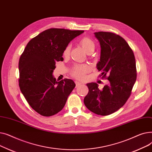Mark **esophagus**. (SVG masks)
Here are the masks:
<instances>
[{"instance_id":"esophagus-1","label":"esophagus","mask_w":152,"mask_h":152,"mask_svg":"<svg viewBox=\"0 0 152 152\" xmlns=\"http://www.w3.org/2000/svg\"><path fill=\"white\" fill-rule=\"evenodd\" d=\"M75 84H76V87L79 86H81L82 84L80 82H79V81H75Z\"/></svg>"}]
</instances>
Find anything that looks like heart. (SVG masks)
<instances>
[{
  "mask_svg": "<svg viewBox=\"0 0 152 152\" xmlns=\"http://www.w3.org/2000/svg\"><path fill=\"white\" fill-rule=\"evenodd\" d=\"M79 43L80 44L83 49L88 53L91 51H93L95 48V43L93 40L87 36H84L81 37L79 41ZM71 49V45L70 44H67L63 50V55L64 57H68L70 53ZM89 67L87 65H76L73 66L71 71V74L73 77L79 79H83L85 77V75L89 71Z\"/></svg>",
  "mask_w": 152,
  "mask_h": 152,
  "instance_id": "b5f03b06",
  "label": "heart"
}]
</instances>
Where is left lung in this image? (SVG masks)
<instances>
[{
    "label": "left lung",
    "mask_w": 152,
    "mask_h": 152,
    "mask_svg": "<svg viewBox=\"0 0 152 152\" xmlns=\"http://www.w3.org/2000/svg\"><path fill=\"white\" fill-rule=\"evenodd\" d=\"M101 47L97 69L109 84L100 90L95 83L87 84L89 92L84 99L92 112L107 116L121 108L128 100L137 78L134 54L125 40L115 33H95Z\"/></svg>",
    "instance_id": "8db88e82"
}]
</instances>
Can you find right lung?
Masks as SVG:
<instances>
[{"label": "right lung", "instance_id": "right-lung-1", "mask_svg": "<svg viewBox=\"0 0 152 152\" xmlns=\"http://www.w3.org/2000/svg\"><path fill=\"white\" fill-rule=\"evenodd\" d=\"M84 31L50 28L31 39L19 60V86L31 107L44 116L58 113L75 87L71 79L56 81L52 73L69 42Z\"/></svg>", "mask_w": 152, "mask_h": 152}]
</instances>
